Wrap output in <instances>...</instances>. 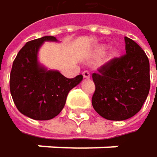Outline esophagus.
<instances>
[{"label":"esophagus","mask_w":157,"mask_h":157,"mask_svg":"<svg viewBox=\"0 0 157 157\" xmlns=\"http://www.w3.org/2000/svg\"><path fill=\"white\" fill-rule=\"evenodd\" d=\"M82 76H83L84 78H90V77H91L89 71H84V72L82 73Z\"/></svg>","instance_id":"1"}]
</instances>
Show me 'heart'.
Returning <instances> with one entry per match:
<instances>
[{
  "instance_id": "b5f03b06",
  "label": "heart",
  "mask_w": 157,
  "mask_h": 157,
  "mask_svg": "<svg viewBox=\"0 0 157 157\" xmlns=\"http://www.w3.org/2000/svg\"><path fill=\"white\" fill-rule=\"evenodd\" d=\"M107 51V47L106 46H100V47H97L94 52V55L95 58H100L102 56L105 55V53ZM120 56V52L118 50H112L110 53H109V60H114L116 58H118Z\"/></svg>"
}]
</instances>
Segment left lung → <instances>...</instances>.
<instances>
[{
	"mask_svg": "<svg viewBox=\"0 0 157 157\" xmlns=\"http://www.w3.org/2000/svg\"><path fill=\"white\" fill-rule=\"evenodd\" d=\"M126 54L93 74L94 110L103 118L124 121L137 114L150 91V63L143 49L124 37Z\"/></svg>",
	"mask_w": 157,
	"mask_h": 157,
	"instance_id": "8db88e82",
	"label": "left lung"
}]
</instances>
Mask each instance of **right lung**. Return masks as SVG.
I'll return each mask as SVG.
<instances>
[{
  "mask_svg": "<svg viewBox=\"0 0 157 157\" xmlns=\"http://www.w3.org/2000/svg\"><path fill=\"white\" fill-rule=\"evenodd\" d=\"M45 42H59L54 36H44L27 42L13 63L10 92L17 109L31 119H53L63 109L68 93L83 77H63L58 70H49L38 61V52Z\"/></svg>",
  "mask_w": 157,
  "mask_h": 157,
  "instance_id": "obj_1",
  "label": "right lung"
}]
</instances>
